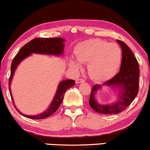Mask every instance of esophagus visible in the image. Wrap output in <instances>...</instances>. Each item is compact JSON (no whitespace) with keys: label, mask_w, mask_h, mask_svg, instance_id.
I'll return each mask as SVG.
<instances>
[{"label":"esophagus","mask_w":150,"mask_h":150,"mask_svg":"<svg viewBox=\"0 0 150 150\" xmlns=\"http://www.w3.org/2000/svg\"><path fill=\"white\" fill-rule=\"evenodd\" d=\"M85 82V80H83V79H77L76 80V83L77 84H80V83H82V82Z\"/></svg>","instance_id":"34e87169"}]
</instances>
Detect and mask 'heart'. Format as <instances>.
<instances>
[{
    "instance_id": "heart-1",
    "label": "heart",
    "mask_w": 150,
    "mask_h": 150,
    "mask_svg": "<svg viewBox=\"0 0 150 150\" xmlns=\"http://www.w3.org/2000/svg\"><path fill=\"white\" fill-rule=\"evenodd\" d=\"M76 59L71 57L69 65L79 71L82 64H88L91 77L98 82L110 80L117 73L122 60V52L115 43H108L100 39H89L77 45L75 48Z\"/></svg>"
}]
</instances>
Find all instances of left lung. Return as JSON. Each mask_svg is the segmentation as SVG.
Returning a JSON list of instances; mask_svg holds the SVG:
<instances>
[{
  "label": "left lung",
  "mask_w": 150,
  "mask_h": 150,
  "mask_svg": "<svg viewBox=\"0 0 150 150\" xmlns=\"http://www.w3.org/2000/svg\"><path fill=\"white\" fill-rule=\"evenodd\" d=\"M122 50V60L120 72L111 80L103 84L93 86L89 98V105L93 110L100 114L113 115L122 112L129 107L138 93L139 65L136 58L129 47L122 41L117 40ZM108 86L117 91L116 102L111 104H100L95 95L103 86Z\"/></svg>",
  "instance_id": "8db88e82"
}]
</instances>
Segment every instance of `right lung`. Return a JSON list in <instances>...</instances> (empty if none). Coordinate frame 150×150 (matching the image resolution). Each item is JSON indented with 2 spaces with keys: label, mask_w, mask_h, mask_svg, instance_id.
<instances>
[{
  "label": "right lung",
  "mask_w": 150,
  "mask_h": 150,
  "mask_svg": "<svg viewBox=\"0 0 150 150\" xmlns=\"http://www.w3.org/2000/svg\"><path fill=\"white\" fill-rule=\"evenodd\" d=\"M64 42L65 39L61 38H35L25 45L19 50V52L17 54L15 57L14 58L11 65V73H10V79H9V90H10V96H11L14 108L19 112V114L23 115V117L32 119V120H42V119L50 117L54 112H55L60 106L61 103L63 101L66 91L69 88L75 85V82L73 80H64L61 81L59 82V85H58L57 90L56 91L53 100L50 103V106L47 108L45 111L42 112V113L37 115H26L21 112L20 110H19L16 107L15 105H14V99L11 93L10 85H11V82L12 78H13L14 72H15L17 66H19L21 61L26 59L27 57L32 55V54L57 56V57L62 56L64 53Z\"/></svg>",
  "instance_id": "obj_1"
}]
</instances>
